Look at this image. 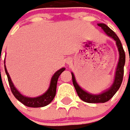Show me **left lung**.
<instances>
[{"mask_svg":"<svg viewBox=\"0 0 130 130\" xmlns=\"http://www.w3.org/2000/svg\"><path fill=\"white\" fill-rule=\"evenodd\" d=\"M98 25L103 29L104 31L109 37H111L116 41L118 50L119 51V60L118 62L117 68H116V73H115L114 82L113 83V84L109 89H107L99 95H93V94L88 93L86 91L83 90L76 83L74 75L72 72V82H73L74 86L76 89L77 95L82 100L86 102H88V103H104L107 101H109L113 96L114 95L118 90L119 89V88L120 87V85L123 82V74H124V65L125 63V54L121 42L119 40L117 35L116 34L111 28H109L106 24H98Z\"/></svg>","mask_w":130,"mask_h":130,"instance_id":"8db88e82","label":"left lung"}]
</instances>
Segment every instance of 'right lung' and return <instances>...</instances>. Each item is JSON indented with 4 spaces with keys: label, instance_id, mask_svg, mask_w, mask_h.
<instances>
[{
    "label": "right lung",
    "instance_id": "right-lung-1",
    "mask_svg": "<svg viewBox=\"0 0 130 130\" xmlns=\"http://www.w3.org/2000/svg\"><path fill=\"white\" fill-rule=\"evenodd\" d=\"M65 70V68H61V69H60L59 70L57 71L53 75L52 78H51L49 88H48V90L46 91L45 93H44L43 95H42L41 96H39V97H37V98H28V97H26V96L21 95V93L17 90V89L14 87L12 80L10 79V75L7 72L6 67L5 65V73L7 74L8 82H9V84H10V89H11V91H12L14 96L19 102H21V103L24 104L25 106H28V107H34V108L43 107V106H46V105H48V104L51 103V101L54 100V97L56 95L57 82H58V77L60 75V74L62 73Z\"/></svg>",
    "mask_w": 130,
    "mask_h": 130
}]
</instances>
